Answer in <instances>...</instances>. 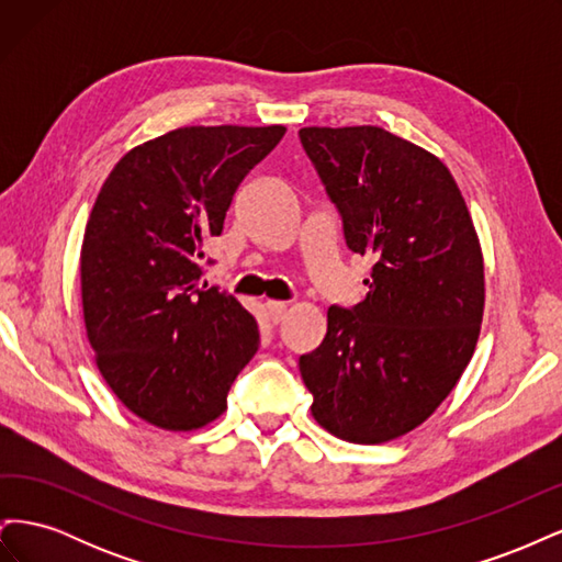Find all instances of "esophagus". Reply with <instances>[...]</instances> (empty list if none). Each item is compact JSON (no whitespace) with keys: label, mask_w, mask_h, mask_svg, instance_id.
<instances>
[{"label":"esophagus","mask_w":562,"mask_h":562,"mask_svg":"<svg viewBox=\"0 0 562 562\" xmlns=\"http://www.w3.org/2000/svg\"><path fill=\"white\" fill-rule=\"evenodd\" d=\"M267 312H269V318L274 323H281L285 318V304L283 302H267Z\"/></svg>","instance_id":"obj_1"}]
</instances>
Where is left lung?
<instances>
[{
  "instance_id": "obj_1",
  "label": "left lung",
  "mask_w": 562,
  "mask_h": 562,
  "mask_svg": "<svg viewBox=\"0 0 562 562\" xmlns=\"http://www.w3.org/2000/svg\"><path fill=\"white\" fill-rule=\"evenodd\" d=\"M300 140L342 215L349 250L370 255L368 295L328 310L300 356L312 415L349 443L394 440L431 417L481 335L479 234L448 166L380 126H307Z\"/></svg>"
}]
</instances>
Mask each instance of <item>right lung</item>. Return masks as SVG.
I'll return each instance as SVG.
<instances>
[{"mask_svg":"<svg viewBox=\"0 0 562 562\" xmlns=\"http://www.w3.org/2000/svg\"><path fill=\"white\" fill-rule=\"evenodd\" d=\"M285 126H184L116 161L81 244V304L100 375L133 415L166 431L227 411L260 347L234 295L199 283L241 180Z\"/></svg>","mask_w":562,"mask_h":562,"instance_id":"right-lung-1","label":"right lung"}]
</instances>
